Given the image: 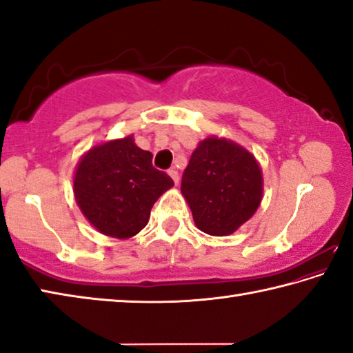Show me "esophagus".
I'll use <instances>...</instances> for the list:
<instances>
[{
	"label": "esophagus",
	"instance_id": "obj_1",
	"mask_svg": "<svg viewBox=\"0 0 353 353\" xmlns=\"http://www.w3.org/2000/svg\"><path fill=\"white\" fill-rule=\"evenodd\" d=\"M168 174L171 176L172 181H174V183L177 185V183H179V172L176 171V168H170V170H168Z\"/></svg>",
	"mask_w": 353,
	"mask_h": 353
}]
</instances>
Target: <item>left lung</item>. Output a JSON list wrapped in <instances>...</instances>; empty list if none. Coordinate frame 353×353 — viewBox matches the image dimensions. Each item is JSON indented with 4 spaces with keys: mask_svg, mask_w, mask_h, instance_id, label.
<instances>
[{
    "mask_svg": "<svg viewBox=\"0 0 353 353\" xmlns=\"http://www.w3.org/2000/svg\"><path fill=\"white\" fill-rule=\"evenodd\" d=\"M181 190L199 230L214 236L230 235L260 205L261 170L244 148L210 137L191 154Z\"/></svg>",
    "mask_w": 353,
    "mask_h": 353,
    "instance_id": "left-lung-1",
    "label": "left lung"
}]
</instances>
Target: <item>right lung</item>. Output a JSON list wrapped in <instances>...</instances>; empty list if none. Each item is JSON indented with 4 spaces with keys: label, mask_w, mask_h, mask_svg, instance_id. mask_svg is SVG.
<instances>
[{
    "label": "right lung",
    "mask_w": 353,
    "mask_h": 353,
    "mask_svg": "<svg viewBox=\"0 0 353 353\" xmlns=\"http://www.w3.org/2000/svg\"><path fill=\"white\" fill-rule=\"evenodd\" d=\"M174 182L152 166V154L132 137L90 149L74 174L76 202L107 236L130 238L148 224L154 202Z\"/></svg>",
    "instance_id": "add662e5"
}]
</instances>
